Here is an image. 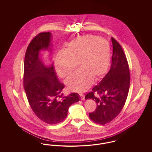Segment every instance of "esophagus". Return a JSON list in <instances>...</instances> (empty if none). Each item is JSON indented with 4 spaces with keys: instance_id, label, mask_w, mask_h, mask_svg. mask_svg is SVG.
Returning <instances> with one entry per match:
<instances>
[{
    "instance_id": "1",
    "label": "esophagus",
    "mask_w": 152,
    "mask_h": 152,
    "mask_svg": "<svg viewBox=\"0 0 152 152\" xmlns=\"http://www.w3.org/2000/svg\"><path fill=\"white\" fill-rule=\"evenodd\" d=\"M80 99L81 100H85V96L84 94H80Z\"/></svg>"
}]
</instances>
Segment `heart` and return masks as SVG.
Returning a JSON list of instances; mask_svg holds the SVG:
<instances>
[{"mask_svg": "<svg viewBox=\"0 0 152 152\" xmlns=\"http://www.w3.org/2000/svg\"><path fill=\"white\" fill-rule=\"evenodd\" d=\"M110 60L108 42L97 36H79L68 44L65 51H59L55 58L58 76L64 78L79 65L80 69L65 80L69 91L82 92L107 72Z\"/></svg>", "mask_w": 152, "mask_h": 152, "instance_id": "obj_1", "label": "heart"}]
</instances>
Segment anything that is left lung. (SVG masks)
Here are the masks:
<instances>
[{"label": "left lung", "instance_id": "obj_1", "mask_svg": "<svg viewBox=\"0 0 152 152\" xmlns=\"http://www.w3.org/2000/svg\"><path fill=\"white\" fill-rule=\"evenodd\" d=\"M113 45L112 64L108 73L92 92L86 95L85 99H92L97 103L89 118L101 125L112 121L122 110L126 100L130 86V72L123 48L116 40L111 38ZM96 91L98 95L94 96Z\"/></svg>", "mask_w": 152, "mask_h": 152}]
</instances>
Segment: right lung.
<instances>
[{
	"label": "right lung",
	"instance_id": "right-lung-1",
	"mask_svg": "<svg viewBox=\"0 0 152 152\" xmlns=\"http://www.w3.org/2000/svg\"><path fill=\"white\" fill-rule=\"evenodd\" d=\"M52 34L42 32L29 43L24 63V88L29 105L36 116L48 124L63 121L69 107L80 100L77 94L64 96V85L58 79L53 62L45 65L42 52H51Z\"/></svg>",
	"mask_w": 152,
	"mask_h": 152
}]
</instances>
